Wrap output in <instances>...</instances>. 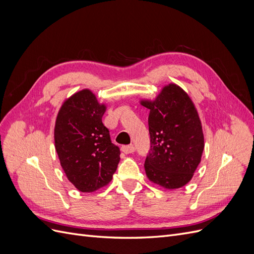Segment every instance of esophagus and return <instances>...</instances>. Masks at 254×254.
<instances>
[{
    "label": "esophagus",
    "instance_id": "34e87169",
    "mask_svg": "<svg viewBox=\"0 0 254 254\" xmlns=\"http://www.w3.org/2000/svg\"><path fill=\"white\" fill-rule=\"evenodd\" d=\"M134 150H135V148H134L133 145H125V146H123V147H122V151L125 152L126 155H127V153L134 152Z\"/></svg>",
    "mask_w": 254,
    "mask_h": 254
}]
</instances>
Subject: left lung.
I'll return each instance as SVG.
<instances>
[{
  "mask_svg": "<svg viewBox=\"0 0 254 254\" xmlns=\"http://www.w3.org/2000/svg\"><path fill=\"white\" fill-rule=\"evenodd\" d=\"M141 104L150 110L146 175L165 189L186 186L200 163L204 148L201 122L193 102L179 86L171 83L155 101Z\"/></svg>",
  "mask_w": 254,
  "mask_h": 254,
  "instance_id": "left-lung-1",
  "label": "left lung"
}]
</instances>
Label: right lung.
I'll list each match as a JSON object with an SVG mask.
<instances>
[{"instance_id": "right-lung-1", "label": "right lung", "mask_w": 254, "mask_h": 254, "mask_svg": "<svg viewBox=\"0 0 254 254\" xmlns=\"http://www.w3.org/2000/svg\"><path fill=\"white\" fill-rule=\"evenodd\" d=\"M105 111V105L86 89L67 98L57 115L54 137L60 164L83 193L107 186L120 162V148L103 124Z\"/></svg>"}]
</instances>
